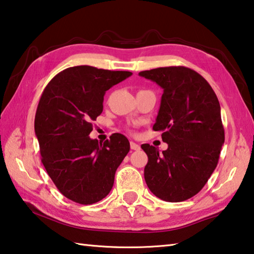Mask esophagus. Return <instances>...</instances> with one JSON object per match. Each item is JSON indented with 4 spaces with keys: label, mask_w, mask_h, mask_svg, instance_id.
Masks as SVG:
<instances>
[{
    "label": "esophagus",
    "mask_w": 254,
    "mask_h": 254,
    "mask_svg": "<svg viewBox=\"0 0 254 254\" xmlns=\"http://www.w3.org/2000/svg\"><path fill=\"white\" fill-rule=\"evenodd\" d=\"M130 147H131L132 150H139L140 149V145L135 143V142H133V141H131V142H130Z\"/></svg>",
    "instance_id": "34e87169"
}]
</instances>
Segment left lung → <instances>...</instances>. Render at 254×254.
<instances>
[{
	"instance_id": "8db88e82",
	"label": "left lung",
	"mask_w": 254,
	"mask_h": 254,
	"mask_svg": "<svg viewBox=\"0 0 254 254\" xmlns=\"http://www.w3.org/2000/svg\"><path fill=\"white\" fill-rule=\"evenodd\" d=\"M163 89L154 131L168 149L144 143V179L158 198L178 203L195 196L215 170L224 143L216 94L203 76L183 66L139 72Z\"/></svg>"
}]
</instances>
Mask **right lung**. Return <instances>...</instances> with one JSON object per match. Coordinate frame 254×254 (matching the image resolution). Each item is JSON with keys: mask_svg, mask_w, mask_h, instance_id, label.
I'll return each instance as SVG.
<instances>
[{"mask_svg": "<svg viewBox=\"0 0 254 254\" xmlns=\"http://www.w3.org/2000/svg\"><path fill=\"white\" fill-rule=\"evenodd\" d=\"M131 75L92 66L69 67L56 75L42 93L34 119L41 161L68 199L91 205L113 187L115 171L130 151V142L114 133L102 143L89 133L103 112L106 91Z\"/></svg>", "mask_w": 254, "mask_h": 254, "instance_id": "add662e5", "label": "right lung"}]
</instances>
